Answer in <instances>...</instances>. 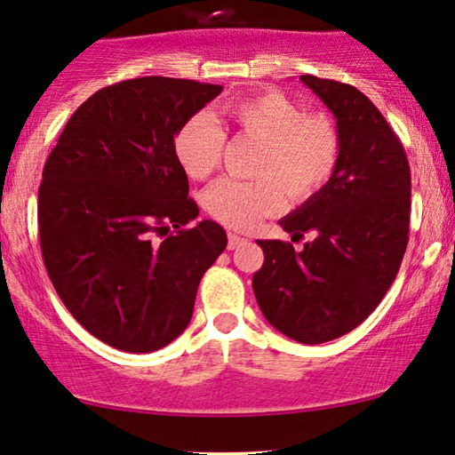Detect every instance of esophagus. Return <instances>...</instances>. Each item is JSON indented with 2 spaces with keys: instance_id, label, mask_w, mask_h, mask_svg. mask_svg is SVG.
<instances>
[{
  "instance_id": "esophagus-1",
  "label": "esophagus",
  "mask_w": 455,
  "mask_h": 455,
  "mask_svg": "<svg viewBox=\"0 0 455 455\" xmlns=\"http://www.w3.org/2000/svg\"><path fill=\"white\" fill-rule=\"evenodd\" d=\"M243 243H247L245 236H241V235H236V233H228V249L241 247Z\"/></svg>"
}]
</instances>
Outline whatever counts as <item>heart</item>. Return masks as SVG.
I'll return each instance as SVG.
<instances>
[{"instance_id": "1", "label": "heart", "mask_w": 455, "mask_h": 455, "mask_svg": "<svg viewBox=\"0 0 455 455\" xmlns=\"http://www.w3.org/2000/svg\"><path fill=\"white\" fill-rule=\"evenodd\" d=\"M220 119L236 133L261 142L255 181L222 179L204 196L216 222L233 230H251L286 204L311 200L328 188L342 155L340 132L325 113L307 108L280 91H261L228 100ZM227 132L210 113L191 115L172 138V155L191 179H208L219 169ZM287 194L284 195L283 191Z\"/></svg>"}]
</instances>
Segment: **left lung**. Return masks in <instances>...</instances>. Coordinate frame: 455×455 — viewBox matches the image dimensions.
Returning a JSON list of instances; mask_svg holds the SVG:
<instances>
[{"mask_svg": "<svg viewBox=\"0 0 455 455\" xmlns=\"http://www.w3.org/2000/svg\"><path fill=\"white\" fill-rule=\"evenodd\" d=\"M334 113L342 155L328 188L280 220L286 241H258L264 266L253 292L264 317L300 344H322L361 325L400 270L411 225V166L400 138L361 91L300 76Z\"/></svg>", "mask_w": 455, "mask_h": 455, "instance_id": "8db88e82", "label": "left lung"}]
</instances>
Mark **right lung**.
Returning <instances> with one entry per match:
<instances>
[{
    "instance_id": "obj_1",
    "label": "right lung",
    "mask_w": 455,
    "mask_h": 455,
    "mask_svg": "<svg viewBox=\"0 0 455 455\" xmlns=\"http://www.w3.org/2000/svg\"><path fill=\"white\" fill-rule=\"evenodd\" d=\"M220 91L164 76L100 88L44 163V267L76 322L108 347L152 353L183 334L204 272L225 251L220 225L188 227L200 210L172 155L179 125Z\"/></svg>"
}]
</instances>
